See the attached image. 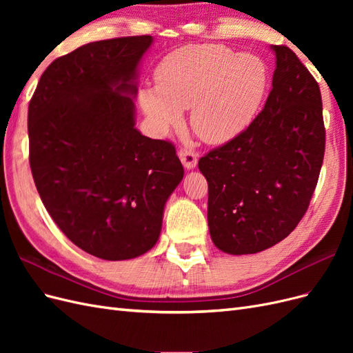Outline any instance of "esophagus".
<instances>
[{
  "mask_svg": "<svg viewBox=\"0 0 353 353\" xmlns=\"http://www.w3.org/2000/svg\"><path fill=\"white\" fill-rule=\"evenodd\" d=\"M178 156H179L181 162H183L185 169L196 168V165H197V154L193 150H191V148H187V147L181 148V150L178 152Z\"/></svg>",
  "mask_w": 353,
  "mask_h": 353,
  "instance_id": "esophagus-1",
  "label": "esophagus"
}]
</instances>
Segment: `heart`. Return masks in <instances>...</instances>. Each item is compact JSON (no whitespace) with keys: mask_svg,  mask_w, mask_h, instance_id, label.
Segmentation results:
<instances>
[{"mask_svg":"<svg viewBox=\"0 0 353 353\" xmlns=\"http://www.w3.org/2000/svg\"><path fill=\"white\" fill-rule=\"evenodd\" d=\"M156 88L140 91L153 130L165 134L191 109L193 131L209 144L240 135L258 114L268 88V68L253 54L219 44H199L168 54L154 72Z\"/></svg>","mask_w":353,"mask_h":353,"instance_id":"1","label":"heart"}]
</instances>
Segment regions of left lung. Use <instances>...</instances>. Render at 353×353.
Wrapping results in <instances>:
<instances>
[{
	"label": "left lung",
	"instance_id": "8db88e82",
	"mask_svg": "<svg viewBox=\"0 0 353 353\" xmlns=\"http://www.w3.org/2000/svg\"><path fill=\"white\" fill-rule=\"evenodd\" d=\"M263 110L240 135L199 160L209 185L213 244L250 254L284 240L307 210L325 150L321 91L285 46Z\"/></svg>",
	"mask_w": 353,
	"mask_h": 353
}]
</instances>
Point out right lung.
Listing matches in <instances>:
<instances>
[{"mask_svg":"<svg viewBox=\"0 0 353 353\" xmlns=\"http://www.w3.org/2000/svg\"><path fill=\"white\" fill-rule=\"evenodd\" d=\"M152 42L97 41L56 59L28 109L29 163L42 203L73 244L105 261L153 248L184 176L174 144L135 128L138 65Z\"/></svg>","mask_w":353,"mask_h":353,"instance_id":"right-lung-1","label":"right lung"}]
</instances>
